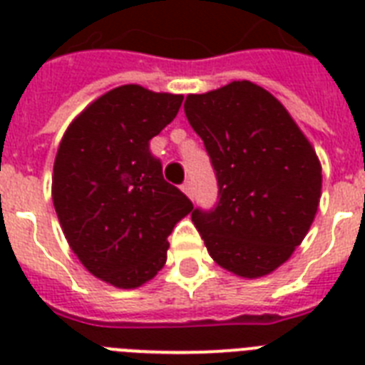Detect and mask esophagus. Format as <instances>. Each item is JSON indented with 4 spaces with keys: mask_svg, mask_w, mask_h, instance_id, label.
Here are the masks:
<instances>
[{
    "mask_svg": "<svg viewBox=\"0 0 365 365\" xmlns=\"http://www.w3.org/2000/svg\"><path fill=\"white\" fill-rule=\"evenodd\" d=\"M182 191H183V193H185V195H187L189 199H193V183H191V182H185V183H183V185H182Z\"/></svg>",
    "mask_w": 365,
    "mask_h": 365,
    "instance_id": "34e87169",
    "label": "esophagus"
}]
</instances>
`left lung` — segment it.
<instances>
[{
  "label": "left lung",
  "instance_id": "1",
  "mask_svg": "<svg viewBox=\"0 0 365 365\" xmlns=\"http://www.w3.org/2000/svg\"><path fill=\"white\" fill-rule=\"evenodd\" d=\"M217 178V205L191 214L217 265L259 278L309 233L322 193L317 151L288 110L259 85L233 81L183 104Z\"/></svg>",
  "mask_w": 365,
  "mask_h": 365
}]
</instances>
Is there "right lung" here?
<instances>
[{
    "instance_id": "right-lung-1",
    "label": "right lung",
    "mask_w": 365,
    "mask_h": 365,
    "mask_svg": "<svg viewBox=\"0 0 365 365\" xmlns=\"http://www.w3.org/2000/svg\"><path fill=\"white\" fill-rule=\"evenodd\" d=\"M182 94L123 85L71 121L53 168V205L83 267L115 288L149 282L165 267L168 235L193 202L163 178L149 151Z\"/></svg>"
}]
</instances>
